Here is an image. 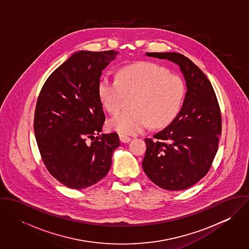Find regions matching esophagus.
<instances>
[{"instance_id":"34e87169","label":"esophagus","mask_w":249,"mask_h":249,"mask_svg":"<svg viewBox=\"0 0 249 249\" xmlns=\"http://www.w3.org/2000/svg\"><path fill=\"white\" fill-rule=\"evenodd\" d=\"M119 138H120V141L122 142H128L131 141V138H129V137L124 135V134H120Z\"/></svg>"}]
</instances>
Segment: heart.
I'll list each match as a JSON object with an SVG mask.
<instances>
[{
    "instance_id": "1",
    "label": "heart",
    "mask_w": 249,
    "mask_h": 249,
    "mask_svg": "<svg viewBox=\"0 0 249 249\" xmlns=\"http://www.w3.org/2000/svg\"><path fill=\"white\" fill-rule=\"evenodd\" d=\"M185 92L180 76L150 62L124 66L117 79L103 76L98 84L100 101L112 115L121 111L124 96L133 95L132 109L108 122L110 129L125 135L142 132L149 123L156 128L170 124L178 117Z\"/></svg>"
}]
</instances>
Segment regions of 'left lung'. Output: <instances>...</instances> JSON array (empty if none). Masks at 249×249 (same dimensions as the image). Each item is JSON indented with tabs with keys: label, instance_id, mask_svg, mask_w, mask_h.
Returning <instances> with one entry per match:
<instances>
[{
	"label": "left lung",
	"instance_id": "1",
	"mask_svg": "<svg viewBox=\"0 0 249 249\" xmlns=\"http://www.w3.org/2000/svg\"><path fill=\"white\" fill-rule=\"evenodd\" d=\"M178 64L187 92L178 117L165 129L145 138L144 174L169 191L186 190L209 172L218 148L221 115L213 86L204 72L178 53H146Z\"/></svg>",
	"mask_w": 249,
	"mask_h": 249
}]
</instances>
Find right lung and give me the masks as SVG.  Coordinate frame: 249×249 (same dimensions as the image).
<instances>
[{"label":"right lung","instance_id":"obj_1","mask_svg":"<svg viewBox=\"0 0 249 249\" xmlns=\"http://www.w3.org/2000/svg\"><path fill=\"white\" fill-rule=\"evenodd\" d=\"M117 54L74 53L52 72L38 96L37 145L49 173L68 188L80 190L105 178L120 145L117 133L100 135L106 116L98 94L103 70Z\"/></svg>","mask_w":249,"mask_h":249}]
</instances>
